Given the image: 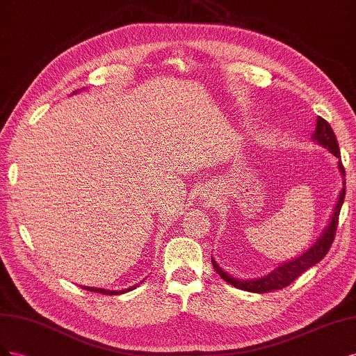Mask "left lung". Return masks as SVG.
Segmentation results:
<instances>
[{"label": "left lung", "instance_id": "left-lung-1", "mask_svg": "<svg viewBox=\"0 0 356 356\" xmlns=\"http://www.w3.org/2000/svg\"><path fill=\"white\" fill-rule=\"evenodd\" d=\"M311 139H312V142L318 143L319 146L325 147L330 154H332L339 159L337 167H339V171L343 177V181H341L343 188L339 193V198H337L334 209H332V213L330 216V222L324 227V231H323V234H321V236L315 241V244L311 245V248H307L300 256L281 263V265H278L273 270H270L269 273L263 275V277H259V278H251V280L235 278L231 273L223 270L219 266V263H217L214 260V257L211 256V265H213L214 270L217 272V275H220V278L223 281L236 286V289H239V290L250 291V293H268L272 290L284 289V286L290 285L305 270L316 265L319 260H323L325 257V254L328 253L332 241H334L337 222H339V213L341 209L343 200H345V186H346L345 167H343L341 159H340V149H339L336 134H334V131H332L331 125L324 118H321V117L316 118V127H315V131H314Z\"/></svg>", "mask_w": 356, "mask_h": 356}]
</instances>
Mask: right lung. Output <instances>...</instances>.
<instances>
[{
    "label": "right lung",
    "instance_id": "add662e5",
    "mask_svg": "<svg viewBox=\"0 0 356 356\" xmlns=\"http://www.w3.org/2000/svg\"><path fill=\"white\" fill-rule=\"evenodd\" d=\"M78 93V90L76 91H74L72 95H76ZM139 285V284H136V285H133V286H130V289H127V290H105V289H96V286H86V285H79L81 286V289H84V290H88V291H95V293H102V294H108V296H117V294H124V293H127V291H131V290H134L136 286Z\"/></svg>",
    "mask_w": 356,
    "mask_h": 356
}]
</instances>
